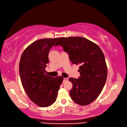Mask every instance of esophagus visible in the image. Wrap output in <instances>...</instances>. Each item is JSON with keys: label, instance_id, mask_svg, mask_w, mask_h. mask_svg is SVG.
Listing matches in <instances>:
<instances>
[{"label": "esophagus", "instance_id": "34e87169", "mask_svg": "<svg viewBox=\"0 0 127 127\" xmlns=\"http://www.w3.org/2000/svg\"><path fill=\"white\" fill-rule=\"evenodd\" d=\"M67 81H68V78H63V82H65Z\"/></svg>", "mask_w": 127, "mask_h": 127}]
</instances>
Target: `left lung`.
<instances>
[{
  "label": "left lung",
  "instance_id": "1",
  "mask_svg": "<svg viewBox=\"0 0 127 127\" xmlns=\"http://www.w3.org/2000/svg\"><path fill=\"white\" fill-rule=\"evenodd\" d=\"M63 47L73 64H80V77H71L72 83L69 94L75 103L88 105L101 93L107 76V68L103 52L96 44L86 38H60L55 45Z\"/></svg>",
  "mask_w": 127,
  "mask_h": 127
}]
</instances>
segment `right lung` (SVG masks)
I'll return each instance as SVG.
<instances>
[{"label": "right lung", "mask_w": 127, "mask_h": 127, "mask_svg": "<svg viewBox=\"0 0 127 127\" xmlns=\"http://www.w3.org/2000/svg\"><path fill=\"white\" fill-rule=\"evenodd\" d=\"M59 38L37 40L24 50L20 59L19 73L22 85L28 96L39 107H46L55 102L61 76L53 77L46 74L49 51Z\"/></svg>", "instance_id": "obj_1"}]
</instances>
